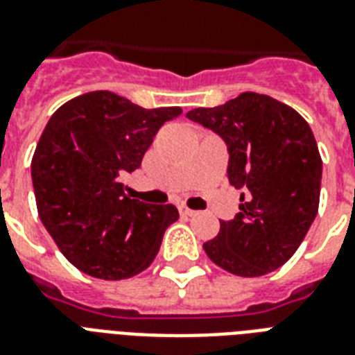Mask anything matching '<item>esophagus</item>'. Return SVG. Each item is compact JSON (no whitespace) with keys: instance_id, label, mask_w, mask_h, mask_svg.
Listing matches in <instances>:
<instances>
[{"instance_id":"1","label":"esophagus","mask_w":355,"mask_h":355,"mask_svg":"<svg viewBox=\"0 0 355 355\" xmlns=\"http://www.w3.org/2000/svg\"><path fill=\"white\" fill-rule=\"evenodd\" d=\"M180 211L183 213V215H187V217H193V215H196V211H194V209H189L187 206H180Z\"/></svg>"}]
</instances>
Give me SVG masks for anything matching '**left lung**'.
<instances>
[{"mask_svg":"<svg viewBox=\"0 0 355 355\" xmlns=\"http://www.w3.org/2000/svg\"><path fill=\"white\" fill-rule=\"evenodd\" d=\"M223 138L239 213L204 243L211 262L260 277L288 262L318 213L322 159L309 123L284 103L245 92L215 108L187 112Z\"/></svg>","mask_w":355,"mask_h":355,"instance_id":"obj_1","label":"left lung"}]
</instances>
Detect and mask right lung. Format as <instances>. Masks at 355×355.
Masks as SVG:
<instances>
[{"label": "right lung", "instance_id": "add662e5", "mask_svg": "<svg viewBox=\"0 0 355 355\" xmlns=\"http://www.w3.org/2000/svg\"><path fill=\"white\" fill-rule=\"evenodd\" d=\"M180 106L142 108L112 92L71 98L52 114L31 159L37 211L63 257L87 275L119 281L155 260L172 204H144L125 194L121 178Z\"/></svg>", "mask_w": 355, "mask_h": 355}]
</instances>
